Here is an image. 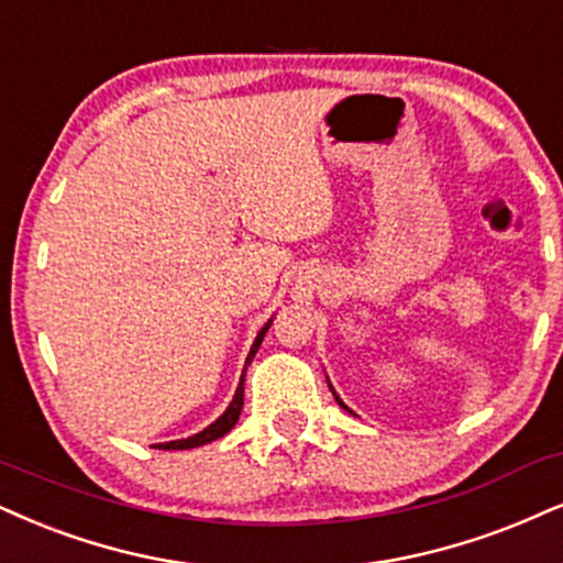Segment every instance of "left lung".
Wrapping results in <instances>:
<instances>
[{
    "label": "left lung",
    "mask_w": 563,
    "mask_h": 563,
    "mask_svg": "<svg viewBox=\"0 0 563 563\" xmlns=\"http://www.w3.org/2000/svg\"><path fill=\"white\" fill-rule=\"evenodd\" d=\"M331 391H334V388H331ZM334 397H336V394H334ZM336 401H339V405H342V407H344V401H342V399H339V397H336ZM344 409H346V407H344Z\"/></svg>",
    "instance_id": "obj_1"
}]
</instances>
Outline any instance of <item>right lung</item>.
Here are the masks:
<instances>
[{
  "instance_id": "1",
  "label": "right lung",
  "mask_w": 563,
  "mask_h": 563,
  "mask_svg": "<svg viewBox=\"0 0 563 563\" xmlns=\"http://www.w3.org/2000/svg\"><path fill=\"white\" fill-rule=\"evenodd\" d=\"M266 331H268V323L263 325V329H261V334L255 336L253 346H250V355H247L245 371H247L250 360H253V357H255V352H258V346H261V342H263V336H266ZM242 401H245V376L240 378V386H238V391H234V399H232V405L227 407V412L221 415V418H219L217 422H211V426H208L206 430H200V433L190 435V439H183V441H169V443H158V449H196V446H203V443H211V441L221 439V435L229 433V430L234 428V422L240 420V412H242Z\"/></svg>"
}]
</instances>
